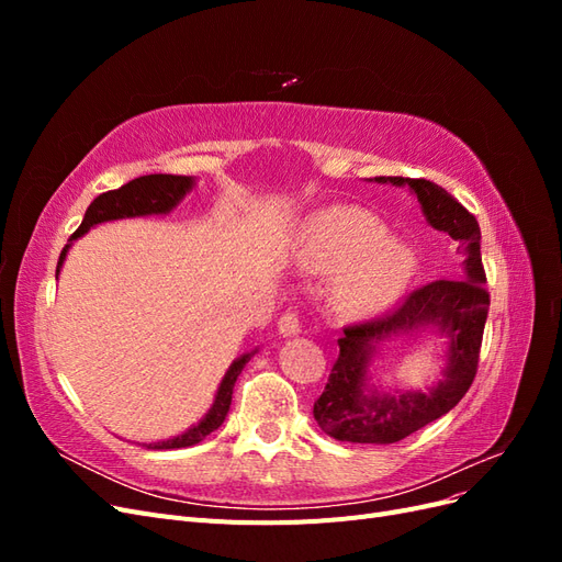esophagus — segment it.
<instances>
[{
	"label": "esophagus",
	"instance_id": "34e87169",
	"mask_svg": "<svg viewBox=\"0 0 562 562\" xmlns=\"http://www.w3.org/2000/svg\"><path fill=\"white\" fill-rule=\"evenodd\" d=\"M279 333L281 335H297L302 333V321H300V314L297 312H285L281 318H279Z\"/></svg>",
	"mask_w": 562,
	"mask_h": 562
}]
</instances>
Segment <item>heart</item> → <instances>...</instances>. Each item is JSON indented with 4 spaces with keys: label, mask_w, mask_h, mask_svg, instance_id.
Here are the masks:
<instances>
[{
    "label": "heart",
    "mask_w": 562,
    "mask_h": 562,
    "mask_svg": "<svg viewBox=\"0 0 562 562\" xmlns=\"http://www.w3.org/2000/svg\"><path fill=\"white\" fill-rule=\"evenodd\" d=\"M384 236L380 220L359 209H335L314 223L310 241L314 267L328 274L349 269L337 291L339 307L347 314L382 310L413 277V250Z\"/></svg>",
    "instance_id": "b5f03b06"
}]
</instances>
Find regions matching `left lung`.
I'll return each mask as SVG.
<instances>
[{
    "label": "left lung",
    "instance_id": "1",
    "mask_svg": "<svg viewBox=\"0 0 562 562\" xmlns=\"http://www.w3.org/2000/svg\"><path fill=\"white\" fill-rule=\"evenodd\" d=\"M413 187L429 225L450 234L464 250V279H438L407 293L378 318L353 323L337 339L339 353L323 394L314 401V419L328 436L345 443L386 446L403 440L443 417L464 398L479 372L490 293L481 260V227L462 203L443 187L424 178H375ZM436 325L451 337L447 380L429 395L406 392L401 397L362 394L364 368L374 345L391 334Z\"/></svg>",
    "mask_w": 562,
    "mask_h": 562
}]
</instances>
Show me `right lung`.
<instances>
[{"label":"right lung","instance_id":"1","mask_svg":"<svg viewBox=\"0 0 562 562\" xmlns=\"http://www.w3.org/2000/svg\"><path fill=\"white\" fill-rule=\"evenodd\" d=\"M192 178L190 176H168V173H155V176H140L135 178L126 184L119 187V190H110L103 192L100 196H95L91 201V206L83 213V220L79 229L70 236V241L79 239L83 232H89L93 225L98 223H108V220H119V217H138V215H151V213H168L171 211L176 203L192 190ZM65 246L60 258H58V267H56V279H58V271L63 267V260L67 255ZM252 353H244L241 359H236L227 375L220 382L217 389V396L215 403L211 407V413L203 417L196 427L187 429L182 436H176L171 440H161V443H149L147 448L151 450H173V448H190L201 443L203 438H206L211 431H215L220 424L225 422L227 413H229V405H232V394H234V384L236 378L241 375L244 366L250 361Z\"/></svg>","mask_w":562,"mask_h":562}]
</instances>
